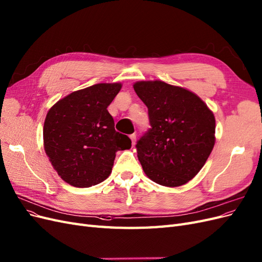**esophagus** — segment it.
Returning a JSON list of instances; mask_svg holds the SVG:
<instances>
[{
  "label": "esophagus",
  "instance_id": "1",
  "mask_svg": "<svg viewBox=\"0 0 262 262\" xmlns=\"http://www.w3.org/2000/svg\"><path fill=\"white\" fill-rule=\"evenodd\" d=\"M136 139H137V137H136V134H131V136H130V140H131V143H132V146H134V144H136Z\"/></svg>",
  "mask_w": 262,
  "mask_h": 262
}]
</instances>
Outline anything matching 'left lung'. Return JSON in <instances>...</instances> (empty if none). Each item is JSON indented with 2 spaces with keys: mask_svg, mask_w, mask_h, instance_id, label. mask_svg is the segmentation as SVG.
I'll list each match as a JSON object with an SVG mask.
<instances>
[{
  "mask_svg": "<svg viewBox=\"0 0 262 262\" xmlns=\"http://www.w3.org/2000/svg\"><path fill=\"white\" fill-rule=\"evenodd\" d=\"M148 109L150 128L137 143L145 175L158 185L179 187L203 167L215 143V118L184 87L163 81L133 84Z\"/></svg>",
  "mask_w": 262,
  "mask_h": 262,
  "instance_id": "left-lung-1",
  "label": "left lung"
}]
</instances>
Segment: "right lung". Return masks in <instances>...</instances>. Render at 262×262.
<instances>
[{"instance_id": "obj_1", "label": "right lung", "mask_w": 262, "mask_h": 262, "mask_svg": "<svg viewBox=\"0 0 262 262\" xmlns=\"http://www.w3.org/2000/svg\"><path fill=\"white\" fill-rule=\"evenodd\" d=\"M120 83H99L69 94L49 109L43 124V147L58 175L69 185L87 188L112 172L117 150L131 140L115 130L107 107Z\"/></svg>"}]
</instances>
